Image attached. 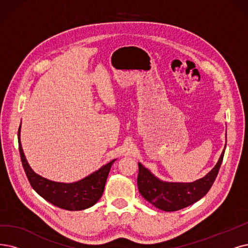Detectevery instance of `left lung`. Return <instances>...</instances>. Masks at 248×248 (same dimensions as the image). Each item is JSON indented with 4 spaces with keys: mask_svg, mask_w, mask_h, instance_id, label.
<instances>
[{
    "mask_svg": "<svg viewBox=\"0 0 248 248\" xmlns=\"http://www.w3.org/2000/svg\"><path fill=\"white\" fill-rule=\"evenodd\" d=\"M225 154V148L217 165L202 179L191 183H172L158 180L140 163L137 185L144 199L157 209L165 212L179 211L203 197L215 182L219 173Z\"/></svg>",
    "mask_w": 248,
    "mask_h": 248,
    "instance_id": "8db88e82",
    "label": "left lung"
}]
</instances>
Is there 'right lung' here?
I'll return each mask as SVG.
<instances>
[{"label": "right lung", "mask_w": 248, "mask_h": 248, "mask_svg": "<svg viewBox=\"0 0 248 248\" xmlns=\"http://www.w3.org/2000/svg\"><path fill=\"white\" fill-rule=\"evenodd\" d=\"M20 126L18 129L19 153L24 172L33 189L52 204L68 211H82L93 206L103 195L107 178L116 160L103 166L100 170L74 183H60L47 180L35 174L29 167L20 142Z\"/></svg>", "instance_id": "add662e5"}]
</instances>
